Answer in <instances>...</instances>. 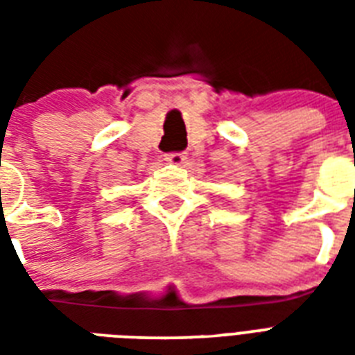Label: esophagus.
Masks as SVG:
<instances>
[{
    "label": "esophagus",
    "mask_w": 355,
    "mask_h": 355,
    "mask_svg": "<svg viewBox=\"0 0 355 355\" xmlns=\"http://www.w3.org/2000/svg\"><path fill=\"white\" fill-rule=\"evenodd\" d=\"M184 160H186L184 153H169V155H166V162H169L173 166H180V164H184Z\"/></svg>",
    "instance_id": "34e87169"
}]
</instances>
